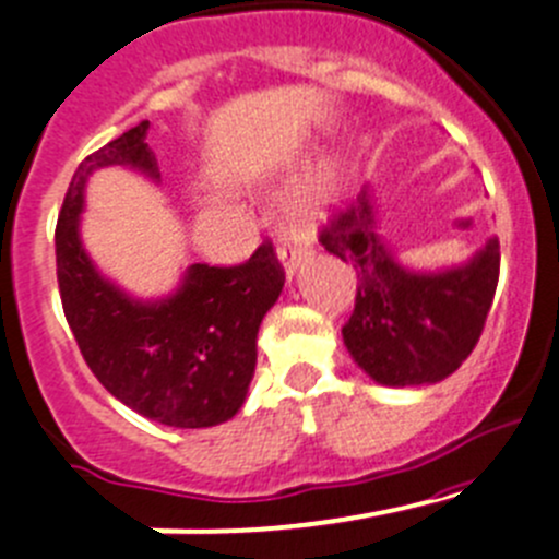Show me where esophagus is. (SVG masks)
I'll return each mask as SVG.
<instances>
[{"label":"esophagus","instance_id":"esophagus-1","mask_svg":"<svg viewBox=\"0 0 559 559\" xmlns=\"http://www.w3.org/2000/svg\"><path fill=\"white\" fill-rule=\"evenodd\" d=\"M306 255H309V250H306V248H300V245L284 242V248H281V262H284L286 275L295 273V270L300 267V262H304Z\"/></svg>","mask_w":559,"mask_h":559}]
</instances>
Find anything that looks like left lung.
Instances as JSON below:
<instances>
[{"mask_svg": "<svg viewBox=\"0 0 559 559\" xmlns=\"http://www.w3.org/2000/svg\"><path fill=\"white\" fill-rule=\"evenodd\" d=\"M320 242L358 275L356 309L342 336L374 383H438L472 356L499 284L497 237L463 267L408 273L374 234L372 203L361 190L328 217Z\"/></svg>", "mask_w": 559, "mask_h": 559, "instance_id": "left-lung-1", "label": "left lung"}]
</instances>
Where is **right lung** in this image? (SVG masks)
<instances>
[{"label":"right lung","mask_w":559,"mask_h":559,"mask_svg":"<svg viewBox=\"0 0 559 559\" xmlns=\"http://www.w3.org/2000/svg\"><path fill=\"white\" fill-rule=\"evenodd\" d=\"M148 121L82 159L55 228L62 311L98 383L145 419L168 427H212L245 403L255 369V333L284 289L273 242L234 267L192 264L176 295L138 304L104 281L80 242L85 179L107 165L148 176L156 162Z\"/></svg>","instance_id":"add662e5"}]
</instances>
